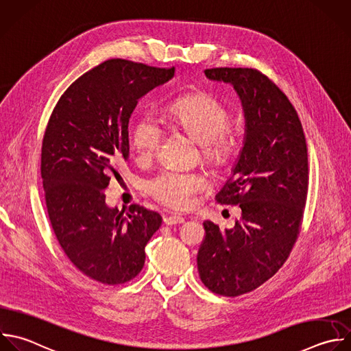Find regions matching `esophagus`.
<instances>
[{"mask_svg":"<svg viewBox=\"0 0 351 351\" xmlns=\"http://www.w3.org/2000/svg\"><path fill=\"white\" fill-rule=\"evenodd\" d=\"M165 223L166 225H177V223H184L185 222V218L184 217H181V215H177V214H174V215H169V217H165Z\"/></svg>","mask_w":351,"mask_h":351,"instance_id":"esophagus-1","label":"esophagus"}]
</instances>
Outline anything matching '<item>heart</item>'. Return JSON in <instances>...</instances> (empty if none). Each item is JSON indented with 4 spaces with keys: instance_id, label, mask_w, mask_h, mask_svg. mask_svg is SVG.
Here are the masks:
<instances>
[{
    "instance_id": "heart-1",
    "label": "heart",
    "mask_w": 351,
    "mask_h": 351,
    "mask_svg": "<svg viewBox=\"0 0 351 351\" xmlns=\"http://www.w3.org/2000/svg\"><path fill=\"white\" fill-rule=\"evenodd\" d=\"M166 121L200 145L207 163H225L237 147L236 136L228 130L230 114L228 108L207 92H195L180 97L169 106ZM162 129L149 118H140L132 132V143L137 155L148 159L160 145ZM203 186V178L193 173L163 171L152 178L148 192L171 208H186L192 195Z\"/></svg>"
}]
</instances>
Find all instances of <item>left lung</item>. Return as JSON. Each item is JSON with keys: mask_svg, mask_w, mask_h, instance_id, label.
<instances>
[{"mask_svg": "<svg viewBox=\"0 0 351 351\" xmlns=\"http://www.w3.org/2000/svg\"><path fill=\"white\" fill-rule=\"evenodd\" d=\"M204 74L233 86L245 129L232 176L215 196L239 204L240 218L232 229L203 222L197 270L210 291L237 296L269 280L292 250L307 195V145L293 106L266 75L229 67Z\"/></svg>", "mask_w": 351, "mask_h": 351, "instance_id": "left-lung-1", "label": "left lung"}]
</instances>
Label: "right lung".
<instances>
[{"label":"right lung","instance_id":"1","mask_svg":"<svg viewBox=\"0 0 351 351\" xmlns=\"http://www.w3.org/2000/svg\"><path fill=\"white\" fill-rule=\"evenodd\" d=\"M176 69L107 60L80 77L58 101L41 152L53 232L74 266L103 284L134 278L162 217L143 206L108 207L104 189L129 158V119L138 100Z\"/></svg>","mask_w":351,"mask_h":351}]
</instances>
